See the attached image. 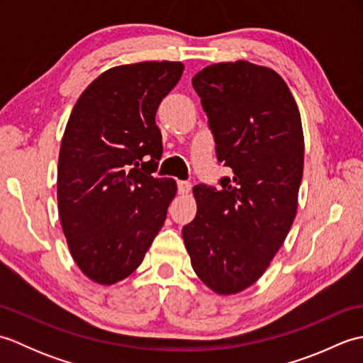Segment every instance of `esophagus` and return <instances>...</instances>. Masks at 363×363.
<instances>
[{"label":"esophagus","mask_w":363,"mask_h":363,"mask_svg":"<svg viewBox=\"0 0 363 363\" xmlns=\"http://www.w3.org/2000/svg\"><path fill=\"white\" fill-rule=\"evenodd\" d=\"M177 189H179L181 195H187V194H190V190H191V184L187 182V181H179V182H177Z\"/></svg>","instance_id":"esophagus-1"}]
</instances>
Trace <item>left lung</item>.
<instances>
[{"mask_svg": "<svg viewBox=\"0 0 363 363\" xmlns=\"http://www.w3.org/2000/svg\"><path fill=\"white\" fill-rule=\"evenodd\" d=\"M217 143L233 169L221 189L194 187L196 217L182 238L196 276L217 295L257 282L298 212L304 134L298 104L273 68L218 62L191 79Z\"/></svg>", "mask_w": 363, "mask_h": 363, "instance_id": "1", "label": "left lung"}]
</instances>
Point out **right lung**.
Listing matches in <instances>:
<instances>
[{"label":"right lung","mask_w":363,"mask_h":363,"mask_svg":"<svg viewBox=\"0 0 363 363\" xmlns=\"http://www.w3.org/2000/svg\"><path fill=\"white\" fill-rule=\"evenodd\" d=\"M182 72V62L169 60L112 67L82 91L68 118L59 218L76 265L96 284L135 272L176 196L174 179L151 173L162 154L157 107Z\"/></svg>","instance_id":"add662e5"}]
</instances>
